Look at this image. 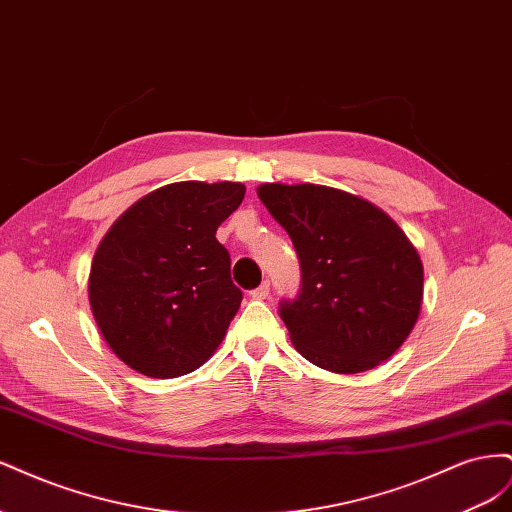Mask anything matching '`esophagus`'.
Returning a JSON list of instances; mask_svg holds the SVG:
<instances>
[{
  "label": "esophagus",
  "mask_w": 512,
  "mask_h": 512,
  "mask_svg": "<svg viewBox=\"0 0 512 512\" xmlns=\"http://www.w3.org/2000/svg\"><path fill=\"white\" fill-rule=\"evenodd\" d=\"M269 292H271L269 282H262L258 288H254V290L250 292V297H252V299H256V301H262V299H267V297H269Z\"/></svg>",
  "instance_id": "1"
}]
</instances>
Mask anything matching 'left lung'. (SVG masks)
<instances>
[{
    "label": "left lung",
    "mask_w": 512,
    "mask_h": 512,
    "mask_svg": "<svg viewBox=\"0 0 512 512\" xmlns=\"http://www.w3.org/2000/svg\"><path fill=\"white\" fill-rule=\"evenodd\" d=\"M256 194L301 260L299 299L280 309L292 346L333 374L391 359L423 305V262L406 232L374 203L329 185L262 183Z\"/></svg>",
    "instance_id": "obj_1"
}]
</instances>
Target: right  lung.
Masks as SVG:
<instances>
[{
	"label": "right lung",
	"mask_w": 512,
	"mask_h": 512,
	"mask_svg": "<svg viewBox=\"0 0 512 512\" xmlns=\"http://www.w3.org/2000/svg\"><path fill=\"white\" fill-rule=\"evenodd\" d=\"M243 196L239 181L168 183L106 230L89 269V307L108 348L138 374L185 376L222 344L241 290L215 232Z\"/></svg>",
	"instance_id": "obj_1"
}]
</instances>
